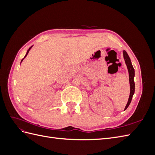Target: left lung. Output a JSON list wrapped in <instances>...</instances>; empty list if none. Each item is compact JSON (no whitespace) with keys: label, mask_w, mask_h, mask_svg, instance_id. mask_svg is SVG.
Listing matches in <instances>:
<instances>
[{"label":"left lung","mask_w":155,"mask_h":155,"mask_svg":"<svg viewBox=\"0 0 155 155\" xmlns=\"http://www.w3.org/2000/svg\"><path fill=\"white\" fill-rule=\"evenodd\" d=\"M123 54H124V58L125 60V64L127 65V68L128 69L129 72V84H130V95L129 100L127 101V104L124 110H125L129 105H130L131 100H132L133 96L134 94V89H135V84L134 81V69L133 67V64L131 63L130 59L129 56L128 55L127 53L126 52L125 50H123Z\"/></svg>","instance_id":"left-lung-1"}]
</instances>
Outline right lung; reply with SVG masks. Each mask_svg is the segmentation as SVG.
<instances>
[{"mask_svg": "<svg viewBox=\"0 0 155 155\" xmlns=\"http://www.w3.org/2000/svg\"><path fill=\"white\" fill-rule=\"evenodd\" d=\"M32 46H31V47H30V48H29L28 50V51H27V52H26V55H25V58H23V59H22L21 60V63H22V61H23V59H25V58L26 57V56H27V55H28V52H29V51H30V49H31V48H32Z\"/></svg>", "mask_w": 155, "mask_h": 155, "instance_id": "1", "label": "right lung"}]
</instances>
